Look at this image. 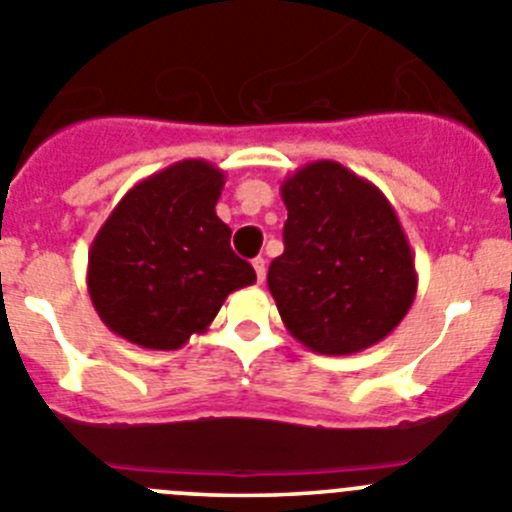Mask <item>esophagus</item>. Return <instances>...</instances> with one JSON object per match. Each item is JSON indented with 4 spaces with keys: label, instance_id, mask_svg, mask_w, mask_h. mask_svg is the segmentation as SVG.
Masks as SVG:
<instances>
[{
    "label": "esophagus",
    "instance_id": "obj_1",
    "mask_svg": "<svg viewBox=\"0 0 512 512\" xmlns=\"http://www.w3.org/2000/svg\"><path fill=\"white\" fill-rule=\"evenodd\" d=\"M252 267H255L257 280H260V283H265V275H267V262H265V257H255V260H252Z\"/></svg>",
    "mask_w": 512,
    "mask_h": 512
}]
</instances>
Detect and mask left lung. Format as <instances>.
<instances>
[{"mask_svg":"<svg viewBox=\"0 0 512 512\" xmlns=\"http://www.w3.org/2000/svg\"><path fill=\"white\" fill-rule=\"evenodd\" d=\"M283 255L267 270L285 329L319 354H354L403 321L418 290L413 250L385 193L334 160L280 186Z\"/></svg>","mask_w":512,"mask_h":512,"instance_id":"1","label":"left lung"}]
</instances>
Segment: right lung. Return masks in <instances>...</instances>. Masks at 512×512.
<instances>
[{"label":"right lung","mask_w":512,"mask_h":512,"mask_svg":"<svg viewBox=\"0 0 512 512\" xmlns=\"http://www.w3.org/2000/svg\"><path fill=\"white\" fill-rule=\"evenodd\" d=\"M224 170L168 165L124 193L89 250L86 285L99 319L145 349H181L204 334L229 293L257 280L216 216Z\"/></svg>","instance_id":"add662e5"}]
</instances>
